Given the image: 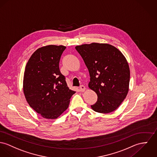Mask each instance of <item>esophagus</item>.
Here are the masks:
<instances>
[{"label": "esophagus", "instance_id": "34e87169", "mask_svg": "<svg viewBox=\"0 0 157 157\" xmlns=\"http://www.w3.org/2000/svg\"><path fill=\"white\" fill-rule=\"evenodd\" d=\"M85 90V87L84 86V85H81L80 87H79V91L81 92H84Z\"/></svg>", "mask_w": 157, "mask_h": 157}]
</instances>
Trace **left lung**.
<instances>
[{
  "mask_svg": "<svg viewBox=\"0 0 157 157\" xmlns=\"http://www.w3.org/2000/svg\"><path fill=\"white\" fill-rule=\"evenodd\" d=\"M75 49L90 73L88 86L98 97L91 107L98 113L114 111L128 91L130 72L126 59L120 51L107 44H84Z\"/></svg>",
  "mask_w": 157,
  "mask_h": 157,
  "instance_id": "left-lung-1",
  "label": "left lung"
}]
</instances>
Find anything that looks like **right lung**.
<instances>
[{
	"label": "right lung",
	"instance_id": "add662e5",
	"mask_svg": "<svg viewBox=\"0 0 157 157\" xmlns=\"http://www.w3.org/2000/svg\"><path fill=\"white\" fill-rule=\"evenodd\" d=\"M66 47L48 45L37 49L28 61L23 91L30 106L47 119H56L69 106L76 92L69 89L59 62Z\"/></svg>",
	"mask_w": 157,
	"mask_h": 157
}]
</instances>
